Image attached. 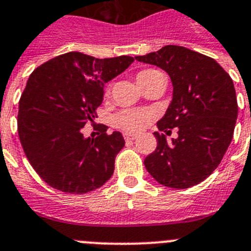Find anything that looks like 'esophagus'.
<instances>
[{
	"label": "esophagus",
	"mask_w": 251,
	"mask_h": 251,
	"mask_svg": "<svg viewBox=\"0 0 251 251\" xmlns=\"http://www.w3.org/2000/svg\"><path fill=\"white\" fill-rule=\"evenodd\" d=\"M124 137H125L126 141H134V140H136V135L125 134V135H124Z\"/></svg>",
	"instance_id": "1"
}]
</instances>
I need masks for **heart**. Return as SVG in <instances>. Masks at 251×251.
I'll use <instances>...</instances> for the list:
<instances>
[{
	"label": "heart",
	"instance_id": "b5f03b06",
	"mask_svg": "<svg viewBox=\"0 0 251 251\" xmlns=\"http://www.w3.org/2000/svg\"><path fill=\"white\" fill-rule=\"evenodd\" d=\"M159 75H161V74L157 70L148 69L140 71L137 74L136 78L139 85L141 86L145 82H148L149 80ZM150 119V112L139 111V110H124L115 117V125L117 127H120L121 130L127 131V132H139Z\"/></svg>",
	"mask_w": 251,
	"mask_h": 251
}]
</instances>
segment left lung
<instances>
[{
	"label": "left lung",
	"mask_w": 251,
	"mask_h": 251,
	"mask_svg": "<svg viewBox=\"0 0 251 251\" xmlns=\"http://www.w3.org/2000/svg\"><path fill=\"white\" fill-rule=\"evenodd\" d=\"M135 58L170 76L173 100L157 127L166 135L177 128L171 142L153 132L157 146L144 161L146 170L164 186L198 185L218 168L231 142L238 117L231 77L214 58L182 46L168 45Z\"/></svg>",
	"instance_id": "1"
}]
</instances>
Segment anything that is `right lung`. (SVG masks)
<instances>
[{
	"label": "right lung",
	"mask_w": 251,
	"mask_h": 251,
	"mask_svg": "<svg viewBox=\"0 0 251 251\" xmlns=\"http://www.w3.org/2000/svg\"><path fill=\"white\" fill-rule=\"evenodd\" d=\"M132 62L130 56L67 52L30 75L19 103V136L32 168L51 187L86 194L112 176L115 157L125 146L121 132L86 137L83 128L98 117L105 83Z\"/></svg>",
	"instance_id": "right-lung-1"
}]
</instances>
